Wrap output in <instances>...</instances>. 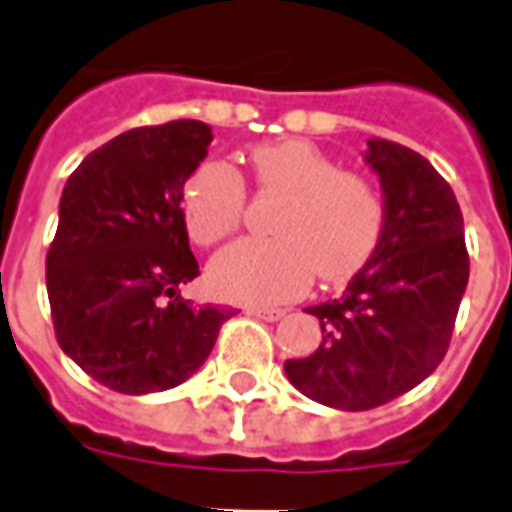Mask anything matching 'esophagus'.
Listing matches in <instances>:
<instances>
[{"label": "esophagus", "instance_id": "esophagus-1", "mask_svg": "<svg viewBox=\"0 0 512 512\" xmlns=\"http://www.w3.org/2000/svg\"><path fill=\"white\" fill-rule=\"evenodd\" d=\"M249 312L257 315V318H263V321H279V318H285L282 307H249Z\"/></svg>", "mask_w": 512, "mask_h": 512}]
</instances>
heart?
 Here are the masks:
<instances>
[{
    "label": "heart",
    "mask_w": 512,
    "mask_h": 512,
    "mask_svg": "<svg viewBox=\"0 0 512 512\" xmlns=\"http://www.w3.org/2000/svg\"><path fill=\"white\" fill-rule=\"evenodd\" d=\"M257 191L282 194L268 219L271 238H244L213 257V290L235 301H285L304 293L312 274L337 285L376 249L384 227L378 189L354 169H340L307 139H279L249 153ZM180 211L191 241L219 244L246 213L241 172L211 158L183 183Z\"/></svg>",
    "instance_id": "heart-1"
}]
</instances>
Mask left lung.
I'll return each instance as SVG.
<instances>
[{"mask_svg":"<svg viewBox=\"0 0 512 512\" xmlns=\"http://www.w3.org/2000/svg\"><path fill=\"white\" fill-rule=\"evenodd\" d=\"M384 189L376 252L340 299L310 307L321 345L288 359L290 384L315 403L367 411L406 395L441 365L469 282L463 216L450 183L411 147L370 139Z\"/></svg>","mask_w":512,"mask_h":512,"instance_id":"8db88e82","label":"left lung"}]
</instances>
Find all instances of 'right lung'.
<instances>
[{"mask_svg": "<svg viewBox=\"0 0 512 512\" xmlns=\"http://www.w3.org/2000/svg\"><path fill=\"white\" fill-rule=\"evenodd\" d=\"M211 139L200 120L134 128L93 150L62 191L46 255L54 334L87 376L123 395L183 384L233 315L180 296L200 274L180 194Z\"/></svg>", "mask_w": 512, "mask_h": 512, "instance_id": "obj_1", "label": "right lung"}]
</instances>
